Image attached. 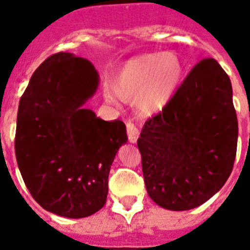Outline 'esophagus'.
I'll list each match as a JSON object with an SVG mask.
<instances>
[{"label": "esophagus", "mask_w": 250, "mask_h": 250, "mask_svg": "<svg viewBox=\"0 0 250 250\" xmlns=\"http://www.w3.org/2000/svg\"><path fill=\"white\" fill-rule=\"evenodd\" d=\"M126 133H127V139L131 143H135L139 137V129L135 125V123L133 120H126Z\"/></svg>", "instance_id": "esophagus-1"}]
</instances>
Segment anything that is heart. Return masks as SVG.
Returning a JSON list of instances; mask_svg holds the SVG:
<instances>
[{
	"label": "heart",
	"instance_id": "obj_1",
	"mask_svg": "<svg viewBox=\"0 0 250 250\" xmlns=\"http://www.w3.org/2000/svg\"><path fill=\"white\" fill-rule=\"evenodd\" d=\"M183 77V65L170 53L145 54L133 58L111 79L105 95L115 101L135 102L145 113L157 112L170 102Z\"/></svg>",
	"mask_w": 250,
	"mask_h": 250
}]
</instances>
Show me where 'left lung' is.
Returning <instances> with one entry per match:
<instances>
[{
    "label": "left lung",
    "mask_w": 250,
    "mask_h": 250,
    "mask_svg": "<svg viewBox=\"0 0 250 250\" xmlns=\"http://www.w3.org/2000/svg\"><path fill=\"white\" fill-rule=\"evenodd\" d=\"M232 86L218 62H199L138 138L149 197L169 210L204 204L229 179L236 157Z\"/></svg>",
    "instance_id": "left-lung-1"
}]
</instances>
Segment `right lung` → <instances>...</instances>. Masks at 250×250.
<instances>
[{
	"label": "right lung",
	"mask_w": 250,
	"mask_h": 250,
	"mask_svg": "<svg viewBox=\"0 0 250 250\" xmlns=\"http://www.w3.org/2000/svg\"><path fill=\"white\" fill-rule=\"evenodd\" d=\"M90 62L57 53L41 63L19 102L15 155L23 181L43 209L83 218L103 208L125 124L104 121L83 103L95 93Z\"/></svg>",
	"instance_id": "obj_1"
}]
</instances>
